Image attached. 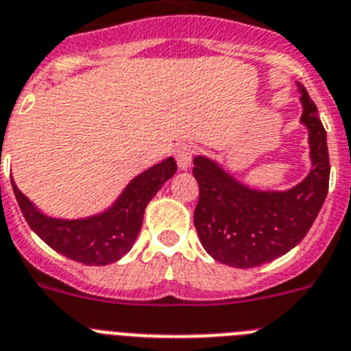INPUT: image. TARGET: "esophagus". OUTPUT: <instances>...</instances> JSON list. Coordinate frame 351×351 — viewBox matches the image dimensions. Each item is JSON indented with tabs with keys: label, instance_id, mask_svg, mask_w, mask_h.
Segmentation results:
<instances>
[{
	"label": "esophagus",
	"instance_id": "1",
	"mask_svg": "<svg viewBox=\"0 0 351 351\" xmlns=\"http://www.w3.org/2000/svg\"><path fill=\"white\" fill-rule=\"evenodd\" d=\"M196 155V148L189 143H184L176 148V162H178L180 169H189L191 162H193V157Z\"/></svg>",
	"mask_w": 351,
	"mask_h": 351
}]
</instances>
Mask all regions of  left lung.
Returning <instances> with one entry per match:
<instances>
[{
	"label": "left lung",
	"mask_w": 351,
	"mask_h": 351,
	"mask_svg": "<svg viewBox=\"0 0 351 351\" xmlns=\"http://www.w3.org/2000/svg\"><path fill=\"white\" fill-rule=\"evenodd\" d=\"M304 123L309 130L311 171L288 191H256L197 155L193 175L199 185L194 226L213 260L234 268H251L286 254L313 226L328 193L327 132L316 104L298 83Z\"/></svg>",
	"instance_id": "obj_1"
}]
</instances>
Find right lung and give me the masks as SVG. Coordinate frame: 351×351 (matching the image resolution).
<instances>
[{
    "mask_svg": "<svg viewBox=\"0 0 351 351\" xmlns=\"http://www.w3.org/2000/svg\"><path fill=\"white\" fill-rule=\"evenodd\" d=\"M175 173V158H166L136 176L111 208L72 221L42 213L10 180L24 219L49 247L69 260L99 267L114 263L130 251L141 230L146 205Z\"/></svg>",
    "mask_w": 351,
    "mask_h": 351,
    "instance_id": "obj_1",
    "label": "right lung"
}]
</instances>
